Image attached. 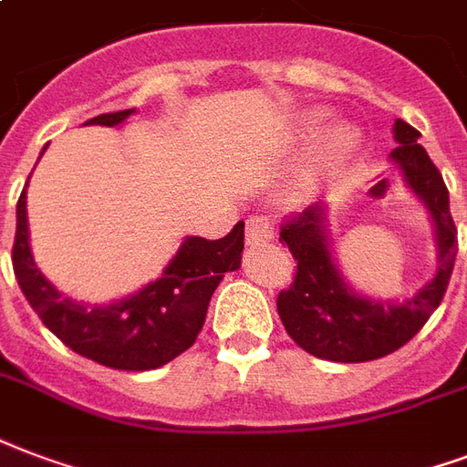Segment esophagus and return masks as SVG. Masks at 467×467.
<instances>
[{
    "label": "esophagus",
    "mask_w": 467,
    "mask_h": 467,
    "mask_svg": "<svg viewBox=\"0 0 467 467\" xmlns=\"http://www.w3.org/2000/svg\"><path fill=\"white\" fill-rule=\"evenodd\" d=\"M273 236H275V234H273V223L265 219V216H251V219L246 221L248 246H263V244H268Z\"/></svg>",
    "instance_id": "1"
}]
</instances>
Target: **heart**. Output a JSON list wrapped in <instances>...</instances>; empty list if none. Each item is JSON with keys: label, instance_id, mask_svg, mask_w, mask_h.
Listing matches in <instances>:
<instances>
[{"label": "heart", "instance_id": "1", "mask_svg": "<svg viewBox=\"0 0 467 467\" xmlns=\"http://www.w3.org/2000/svg\"><path fill=\"white\" fill-rule=\"evenodd\" d=\"M354 150V135L347 128L335 130L327 138V145H325V154L327 160H342Z\"/></svg>", "mask_w": 467, "mask_h": 467}]
</instances>
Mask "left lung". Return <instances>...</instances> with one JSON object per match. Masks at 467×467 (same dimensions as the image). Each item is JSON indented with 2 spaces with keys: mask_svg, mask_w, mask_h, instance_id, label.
<instances>
[{
  "mask_svg": "<svg viewBox=\"0 0 467 467\" xmlns=\"http://www.w3.org/2000/svg\"><path fill=\"white\" fill-rule=\"evenodd\" d=\"M394 138L399 145L391 150V160L401 167L436 226V278L401 305L357 296L329 255L322 202L290 213L280 223V241L290 248L297 271L293 285L280 290L278 315L293 342L317 359L347 364L387 357L419 335L446 296L458 254V229L451 216L446 182L429 152L416 142L419 130L396 120Z\"/></svg>",
  "mask_w": 467,
  "mask_h": 467,
  "instance_id": "1",
  "label": "left lung"
}]
</instances>
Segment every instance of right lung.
<instances>
[{"label": "right lung", "instance_id": "obj_1", "mask_svg": "<svg viewBox=\"0 0 467 467\" xmlns=\"http://www.w3.org/2000/svg\"><path fill=\"white\" fill-rule=\"evenodd\" d=\"M132 110L103 113L86 125H120ZM244 221L219 241L187 238L162 278L113 305H86L61 296L34 263L26 229V189L16 204L12 263L21 293L63 345L80 357L125 371L157 369L194 345L223 273L236 271Z\"/></svg>", "mask_w": 467, "mask_h": 467}]
</instances>
